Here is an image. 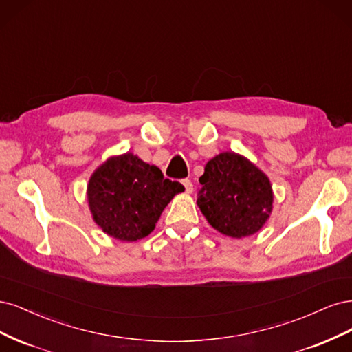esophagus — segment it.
Instances as JSON below:
<instances>
[{"mask_svg": "<svg viewBox=\"0 0 352 352\" xmlns=\"http://www.w3.org/2000/svg\"><path fill=\"white\" fill-rule=\"evenodd\" d=\"M183 186H184L186 192H191L192 191V184H191L190 179H183Z\"/></svg>", "mask_w": 352, "mask_h": 352, "instance_id": "34e87169", "label": "esophagus"}]
</instances>
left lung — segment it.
<instances>
[{
    "mask_svg": "<svg viewBox=\"0 0 352 352\" xmlns=\"http://www.w3.org/2000/svg\"><path fill=\"white\" fill-rule=\"evenodd\" d=\"M199 183L197 206L212 228L226 236H250L270 218V179L240 153L222 152L212 157Z\"/></svg>",
    "mask_w": 352,
    "mask_h": 352,
    "instance_id": "1",
    "label": "left lung"
}]
</instances>
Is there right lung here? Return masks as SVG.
Segmentation results:
<instances>
[{"label":"right lung","instance_id":"right-lung-1","mask_svg":"<svg viewBox=\"0 0 352 352\" xmlns=\"http://www.w3.org/2000/svg\"><path fill=\"white\" fill-rule=\"evenodd\" d=\"M183 191L178 181L164 178L160 168L127 152L95 169L86 195L99 228L116 240L133 243L155 230L168 203Z\"/></svg>","mask_w":352,"mask_h":352}]
</instances>
